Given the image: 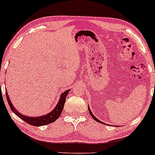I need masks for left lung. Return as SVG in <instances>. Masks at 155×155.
I'll use <instances>...</instances> for the list:
<instances>
[{"instance_id":"1","label":"left lung","mask_w":155,"mask_h":155,"mask_svg":"<svg viewBox=\"0 0 155 155\" xmlns=\"http://www.w3.org/2000/svg\"><path fill=\"white\" fill-rule=\"evenodd\" d=\"M88 110H89V112H90V115H91V117H92L93 119H94L96 121H97V122H99V123H101V124H104V123H103L102 121H101L100 120H99L97 119V118H96V117L94 116V114H92V112H91V110H90V107L88 106Z\"/></svg>"}]
</instances>
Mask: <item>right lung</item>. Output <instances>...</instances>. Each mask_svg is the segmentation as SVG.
Instances as JSON below:
<instances>
[{"mask_svg":"<svg viewBox=\"0 0 155 155\" xmlns=\"http://www.w3.org/2000/svg\"><path fill=\"white\" fill-rule=\"evenodd\" d=\"M70 90H68L65 91L64 92L62 93L61 94L59 101H58V104H56V107L54 108L50 112H49L48 114L45 115H42L40 117H28L25 115L22 114L21 113L18 112L17 110H16L15 107H14L13 104H12V101L9 99V95L7 94V92H5L6 97L8 101V104L9 105V107L12 110V111L13 112L14 114L17 115L20 119H23L24 121L28 123V124L34 126H45V125H48L49 124H51V123L54 122L56 119H58V117H60V115L62 112L63 110V107H64V104L65 103L66 97H67L68 94L70 92Z\"/></svg>","mask_w":155,"mask_h":155,"instance_id":"1","label":"right lung"}]
</instances>
